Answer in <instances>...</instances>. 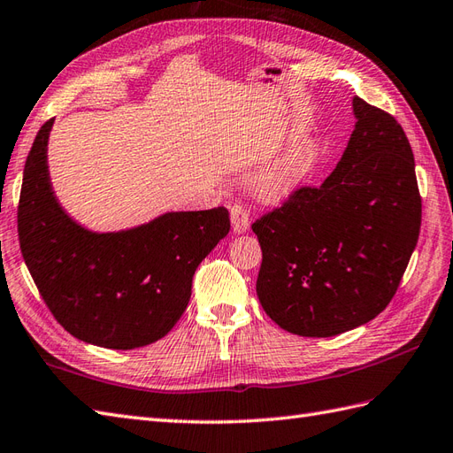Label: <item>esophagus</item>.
<instances>
[{
	"label": "esophagus",
	"mask_w": 453,
	"mask_h": 453,
	"mask_svg": "<svg viewBox=\"0 0 453 453\" xmlns=\"http://www.w3.org/2000/svg\"><path fill=\"white\" fill-rule=\"evenodd\" d=\"M250 226L249 212L243 204H234L231 206V229L234 234H245Z\"/></svg>",
	"instance_id": "obj_1"
}]
</instances>
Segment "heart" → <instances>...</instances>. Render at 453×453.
I'll return each instance as SVG.
<instances>
[{"label": "heart", "instance_id": "1", "mask_svg": "<svg viewBox=\"0 0 453 453\" xmlns=\"http://www.w3.org/2000/svg\"><path fill=\"white\" fill-rule=\"evenodd\" d=\"M319 160V144L312 136H297L252 175V188L265 201H280L307 179Z\"/></svg>", "mask_w": 453, "mask_h": 453}]
</instances>
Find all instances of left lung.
<instances>
[{"label":"left lung","instance_id":"8db88e82","mask_svg":"<svg viewBox=\"0 0 453 453\" xmlns=\"http://www.w3.org/2000/svg\"><path fill=\"white\" fill-rule=\"evenodd\" d=\"M355 129L320 187H301L252 224L257 296L280 328L330 338L378 317L417 247L415 157L390 113L353 98Z\"/></svg>","mask_w":453,"mask_h":453}]
</instances>
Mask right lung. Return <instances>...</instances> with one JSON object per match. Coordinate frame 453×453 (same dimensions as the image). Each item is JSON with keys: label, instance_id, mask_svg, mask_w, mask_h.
<instances>
[{"label": "right lung", "instance_id": "add662e5", "mask_svg": "<svg viewBox=\"0 0 453 453\" xmlns=\"http://www.w3.org/2000/svg\"><path fill=\"white\" fill-rule=\"evenodd\" d=\"M51 125H42L28 152L19 198V243L30 276L77 340L106 349L154 343L181 319L195 270L227 235L229 212H165L110 234L82 227L50 183Z\"/></svg>", "mask_w": 453, "mask_h": 453}]
</instances>
